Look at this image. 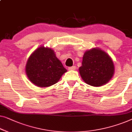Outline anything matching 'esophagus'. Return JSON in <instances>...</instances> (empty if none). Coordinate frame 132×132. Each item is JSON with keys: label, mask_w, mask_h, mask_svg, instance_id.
Instances as JSON below:
<instances>
[{"label": "esophagus", "mask_w": 132, "mask_h": 132, "mask_svg": "<svg viewBox=\"0 0 132 132\" xmlns=\"http://www.w3.org/2000/svg\"><path fill=\"white\" fill-rule=\"evenodd\" d=\"M68 70H76V66H72V67H70L68 68Z\"/></svg>", "instance_id": "obj_1"}]
</instances>
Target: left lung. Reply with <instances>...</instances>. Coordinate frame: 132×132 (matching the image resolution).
I'll list each match as a JSON object with an SVG mask.
<instances>
[{
  "label": "left lung",
  "mask_w": 132,
  "mask_h": 132,
  "mask_svg": "<svg viewBox=\"0 0 132 132\" xmlns=\"http://www.w3.org/2000/svg\"><path fill=\"white\" fill-rule=\"evenodd\" d=\"M114 62L107 53L98 47L86 51L79 73L83 81L95 87L105 85L114 74Z\"/></svg>",
  "instance_id": "obj_1"
}]
</instances>
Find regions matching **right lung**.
I'll return each mask as SVG.
<instances>
[{
  "mask_svg": "<svg viewBox=\"0 0 132 132\" xmlns=\"http://www.w3.org/2000/svg\"><path fill=\"white\" fill-rule=\"evenodd\" d=\"M25 71L30 81L40 87L55 85L67 71L54 51L44 46L31 53L27 61Z\"/></svg>",
  "mask_w": 132,
  "mask_h": 132,
  "instance_id": "obj_1",
  "label": "right lung"
}]
</instances>
